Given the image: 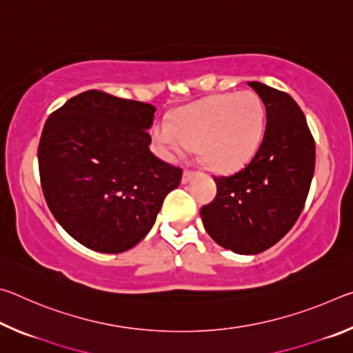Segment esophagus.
Listing matches in <instances>:
<instances>
[{"instance_id":"34e87169","label":"esophagus","mask_w":353,"mask_h":353,"mask_svg":"<svg viewBox=\"0 0 353 353\" xmlns=\"http://www.w3.org/2000/svg\"><path fill=\"white\" fill-rule=\"evenodd\" d=\"M194 176H196V171H193V170H185V171H183V176H182V182L187 183V182H190L191 179H193Z\"/></svg>"}]
</instances>
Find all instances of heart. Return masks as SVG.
Here are the masks:
<instances>
[{
	"instance_id": "1",
	"label": "heart",
	"mask_w": 353,
	"mask_h": 353,
	"mask_svg": "<svg viewBox=\"0 0 353 353\" xmlns=\"http://www.w3.org/2000/svg\"><path fill=\"white\" fill-rule=\"evenodd\" d=\"M265 107L252 90L213 94L179 110L172 123L159 119L152 139L166 159L188 154L198 145L214 170L232 171L248 163L260 146Z\"/></svg>"
}]
</instances>
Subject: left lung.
<instances>
[{"mask_svg": "<svg viewBox=\"0 0 353 353\" xmlns=\"http://www.w3.org/2000/svg\"><path fill=\"white\" fill-rule=\"evenodd\" d=\"M266 107V129L254 159L214 177L216 198L201 208L207 234L236 254H259L288 234L305 205L316 146L301 107L288 93L249 82Z\"/></svg>", "mask_w": 353, "mask_h": 353, "instance_id": "1", "label": "left lung"}]
</instances>
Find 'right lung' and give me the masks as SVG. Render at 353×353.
Returning <instances> with one entry per match:
<instances>
[{"label":"right lung","instance_id":"obj_1","mask_svg":"<svg viewBox=\"0 0 353 353\" xmlns=\"http://www.w3.org/2000/svg\"><path fill=\"white\" fill-rule=\"evenodd\" d=\"M155 107L88 90L48 117L39 171L51 213L98 252L119 254L151 230L182 168L149 151Z\"/></svg>","mask_w":353,"mask_h":353}]
</instances>
